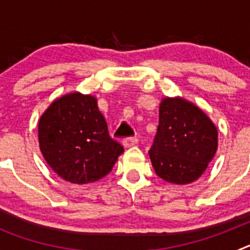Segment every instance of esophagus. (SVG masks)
<instances>
[{
    "label": "esophagus",
    "instance_id": "34e87169",
    "mask_svg": "<svg viewBox=\"0 0 250 250\" xmlns=\"http://www.w3.org/2000/svg\"><path fill=\"white\" fill-rule=\"evenodd\" d=\"M136 144H138V138L136 136H134V138H127L123 141V145L125 147H131Z\"/></svg>",
    "mask_w": 250,
    "mask_h": 250
}]
</instances>
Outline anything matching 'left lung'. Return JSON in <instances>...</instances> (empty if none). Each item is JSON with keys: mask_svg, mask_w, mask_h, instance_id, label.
<instances>
[{"mask_svg": "<svg viewBox=\"0 0 250 250\" xmlns=\"http://www.w3.org/2000/svg\"><path fill=\"white\" fill-rule=\"evenodd\" d=\"M218 149V130L200 107L183 98H164L149 156L156 175L171 184L199 179Z\"/></svg>", "mask_w": 250, "mask_h": 250, "instance_id": "8db88e82", "label": "left lung"}]
</instances>
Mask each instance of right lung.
Segmentation results:
<instances>
[{"mask_svg": "<svg viewBox=\"0 0 250 250\" xmlns=\"http://www.w3.org/2000/svg\"><path fill=\"white\" fill-rule=\"evenodd\" d=\"M40 150L48 167L72 184H89L111 171L124 147L110 138L98 99L68 92L39 120Z\"/></svg>", "mask_w": 250, "mask_h": 250, "instance_id": "obj_1", "label": "right lung"}]
</instances>
